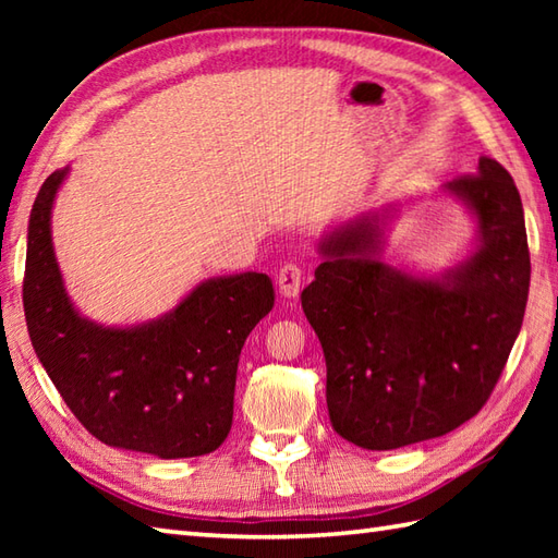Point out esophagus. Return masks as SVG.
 I'll use <instances>...</instances> for the list:
<instances>
[{
    "label": "esophagus",
    "instance_id": "34e87169",
    "mask_svg": "<svg viewBox=\"0 0 558 558\" xmlns=\"http://www.w3.org/2000/svg\"><path fill=\"white\" fill-rule=\"evenodd\" d=\"M304 280V270L298 264H286L278 270V288L286 298H298Z\"/></svg>",
    "mask_w": 558,
    "mask_h": 558
}]
</instances>
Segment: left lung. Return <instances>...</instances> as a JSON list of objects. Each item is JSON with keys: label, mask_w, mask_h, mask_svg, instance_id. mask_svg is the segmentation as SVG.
<instances>
[{"label": "left lung", "mask_w": 558, "mask_h": 558, "mask_svg": "<svg viewBox=\"0 0 558 558\" xmlns=\"http://www.w3.org/2000/svg\"><path fill=\"white\" fill-rule=\"evenodd\" d=\"M446 189L477 218L480 246L444 278L384 264L378 216L322 242L324 264L302 292L322 340L333 429L366 450L444 436L484 408L520 333L530 290L523 204L499 162Z\"/></svg>", "instance_id": "1"}]
</instances>
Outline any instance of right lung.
Segmentation results:
<instances>
[{
	"label": "right lung",
	"instance_id": "right-lung-1",
	"mask_svg": "<svg viewBox=\"0 0 558 558\" xmlns=\"http://www.w3.org/2000/svg\"><path fill=\"white\" fill-rule=\"evenodd\" d=\"M66 168L47 177L28 220L23 312L33 350L98 441L194 458L230 434L246 336L276 302L266 272L210 278L156 322L105 328L78 316L59 272L50 216Z\"/></svg>",
	"mask_w": 558,
	"mask_h": 558
}]
</instances>
